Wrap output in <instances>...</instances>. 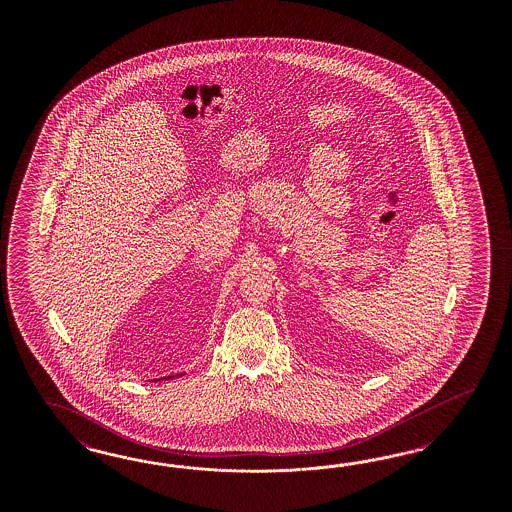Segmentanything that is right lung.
<instances>
[{"mask_svg":"<svg viewBox=\"0 0 512 512\" xmlns=\"http://www.w3.org/2000/svg\"><path fill=\"white\" fill-rule=\"evenodd\" d=\"M163 379H171V377H163ZM163 379H157V381H163Z\"/></svg>","mask_w":512,"mask_h":512,"instance_id":"add662e5","label":"right lung"}]
</instances>
